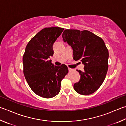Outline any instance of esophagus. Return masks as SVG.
I'll use <instances>...</instances> for the list:
<instances>
[{
  "label": "esophagus",
  "instance_id": "esophagus-1",
  "mask_svg": "<svg viewBox=\"0 0 126 126\" xmlns=\"http://www.w3.org/2000/svg\"><path fill=\"white\" fill-rule=\"evenodd\" d=\"M68 69H69V71L70 72H71V71H73V69H70V68H68Z\"/></svg>",
  "mask_w": 126,
  "mask_h": 126
}]
</instances>
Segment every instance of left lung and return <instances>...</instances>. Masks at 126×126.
<instances>
[{"mask_svg": "<svg viewBox=\"0 0 126 126\" xmlns=\"http://www.w3.org/2000/svg\"><path fill=\"white\" fill-rule=\"evenodd\" d=\"M62 37L71 46L75 60L85 65L83 72L77 70L81 79L74 85V90L83 95L94 93L102 84L108 70L109 51L104 41L86 30L66 29Z\"/></svg>", "mask_w": 126, "mask_h": 126, "instance_id": "left-lung-1", "label": "left lung"}]
</instances>
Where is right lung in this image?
<instances>
[{
    "mask_svg": "<svg viewBox=\"0 0 126 126\" xmlns=\"http://www.w3.org/2000/svg\"><path fill=\"white\" fill-rule=\"evenodd\" d=\"M64 29L45 28L29 41L23 55V72L27 83L37 95L45 98L56 96L61 80L68 73L65 65L56 66L49 60L54 54L52 46Z\"/></svg>",
    "mask_w": 126,
    "mask_h": 126,
    "instance_id": "obj_1",
    "label": "right lung"
}]
</instances>
